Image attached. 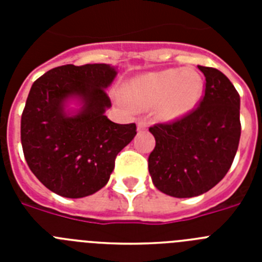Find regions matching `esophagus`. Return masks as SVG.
<instances>
[{"mask_svg":"<svg viewBox=\"0 0 262 262\" xmlns=\"http://www.w3.org/2000/svg\"><path fill=\"white\" fill-rule=\"evenodd\" d=\"M148 128V122L143 119H139L138 120V129L139 131H143V129H147Z\"/></svg>","mask_w":262,"mask_h":262,"instance_id":"obj_1","label":"esophagus"}]
</instances>
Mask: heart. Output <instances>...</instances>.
<instances>
[{
  "mask_svg": "<svg viewBox=\"0 0 262 262\" xmlns=\"http://www.w3.org/2000/svg\"><path fill=\"white\" fill-rule=\"evenodd\" d=\"M205 81L194 68H170L139 76L127 84L124 93L134 106L148 110L157 106L164 120L185 117L201 102Z\"/></svg>",
  "mask_w": 262,
  "mask_h": 262,
  "instance_id": "obj_1",
  "label": "heart"
}]
</instances>
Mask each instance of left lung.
<instances>
[{
    "label": "left lung",
    "instance_id": "left-lung-1",
    "mask_svg": "<svg viewBox=\"0 0 262 262\" xmlns=\"http://www.w3.org/2000/svg\"><path fill=\"white\" fill-rule=\"evenodd\" d=\"M206 77L200 106L172 123L149 127L156 145L148 170L160 191L190 198L209 191L230 170L239 147L240 96L215 68L198 66Z\"/></svg>",
    "mask_w": 262,
    "mask_h": 262
}]
</instances>
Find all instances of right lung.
Masks as SVG:
<instances>
[{"label":"right lung","mask_w":262,"mask_h":262,"mask_svg":"<svg viewBox=\"0 0 262 262\" xmlns=\"http://www.w3.org/2000/svg\"><path fill=\"white\" fill-rule=\"evenodd\" d=\"M117 76L108 64L57 67L32 84L20 119L23 155L31 172L53 193L82 198L102 189L115 157L136 135V124L105 115L106 88ZM76 98L81 107L67 112Z\"/></svg>","instance_id":"1"}]
</instances>
